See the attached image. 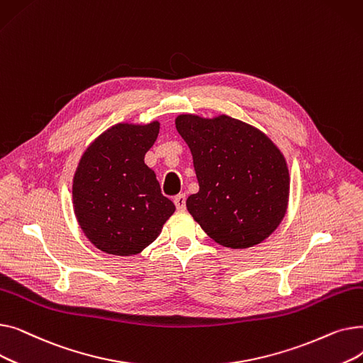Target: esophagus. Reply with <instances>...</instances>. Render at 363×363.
I'll use <instances>...</instances> for the list:
<instances>
[{"instance_id": "esophagus-1", "label": "esophagus", "mask_w": 363, "mask_h": 363, "mask_svg": "<svg viewBox=\"0 0 363 363\" xmlns=\"http://www.w3.org/2000/svg\"><path fill=\"white\" fill-rule=\"evenodd\" d=\"M174 203H175V206H177V208L178 211H185V203H186V197H185V194H178L175 199H174Z\"/></svg>"}]
</instances>
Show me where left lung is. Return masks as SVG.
Wrapping results in <instances>:
<instances>
[{
	"instance_id": "obj_1",
	"label": "left lung",
	"mask_w": 363,
	"mask_h": 363,
	"mask_svg": "<svg viewBox=\"0 0 363 363\" xmlns=\"http://www.w3.org/2000/svg\"><path fill=\"white\" fill-rule=\"evenodd\" d=\"M177 130L191 150L199 193L186 199L203 231L231 249L268 238L287 212L290 175L279 148L257 128L220 114H179Z\"/></svg>"
}]
</instances>
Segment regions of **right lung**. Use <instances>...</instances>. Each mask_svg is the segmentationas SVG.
Returning <instances> with one entry per match:
<instances>
[{
	"mask_svg": "<svg viewBox=\"0 0 363 363\" xmlns=\"http://www.w3.org/2000/svg\"><path fill=\"white\" fill-rule=\"evenodd\" d=\"M159 129L157 121L114 125L89 144L76 167L74 215L86 238L104 253H141L175 212L155 170L144 163Z\"/></svg>",
	"mask_w": 363,
	"mask_h": 363,
	"instance_id": "obj_1",
	"label": "right lung"
}]
</instances>
